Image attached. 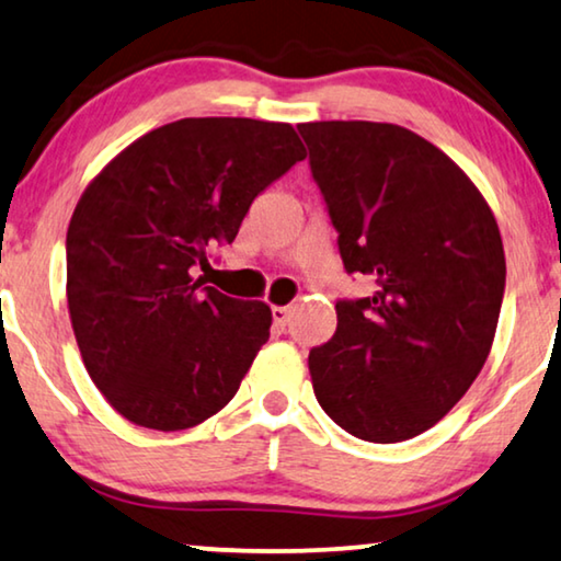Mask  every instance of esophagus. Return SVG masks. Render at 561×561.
I'll use <instances>...</instances> for the list:
<instances>
[{
    "mask_svg": "<svg viewBox=\"0 0 561 561\" xmlns=\"http://www.w3.org/2000/svg\"><path fill=\"white\" fill-rule=\"evenodd\" d=\"M273 324L278 329H286V324L290 321V306H273Z\"/></svg>",
    "mask_w": 561,
    "mask_h": 561,
    "instance_id": "obj_1",
    "label": "esophagus"
}]
</instances>
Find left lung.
Listing matches in <instances>:
<instances>
[{
  "label": "left lung",
  "instance_id": "1",
  "mask_svg": "<svg viewBox=\"0 0 561 561\" xmlns=\"http://www.w3.org/2000/svg\"><path fill=\"white\" fill-rule=\"evenodd\" d=\"M344 271L365 298L336 301V332L309 352L327 416L365 442L424 434L467 393L501 317L495 217L462 168L388 122L298 125Z\"/></svg>",
  "mask_w": 561,
  "mask_h": 561
}]
</instances>
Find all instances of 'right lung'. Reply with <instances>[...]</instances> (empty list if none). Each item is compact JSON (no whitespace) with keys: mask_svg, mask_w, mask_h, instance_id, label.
<instances>
[{"mask_svg":"<svg viewBox=\"0 0 561 561\" xmlns=\"http://www.w3.org/2000/svg\"><path fill=\"white\" fill-rule=\"evenodd\" d=\"M304 158L283 122L188 117L142 135L83 191L66 234L68 313L91 380L127 421L179 432L232 401L273 317L196 273Z\"/></svg>","mask_w":561,"mask_h":561,"instance_id":"right-lung-1","label":"right lung"}]
</instances>
